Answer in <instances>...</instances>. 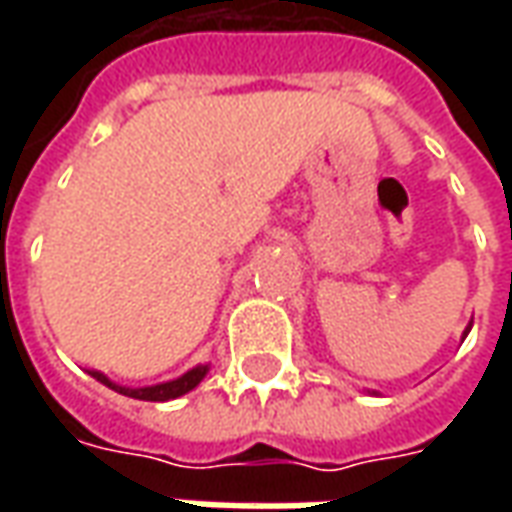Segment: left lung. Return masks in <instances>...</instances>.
I'll return each mask as SVG.
<instances>
[{"label": "left lung", "instance_id": "8db88e82", "mask_svg": "<svg viewBox=\"0 0 512 512\" xmlns=\"http://www.w3.org/2000/svg\"><path fill=\"white\" fill-rule=\"evenodd\" d=\"M469 329H472V323H469V326H466V332H463V340H466V334H469Z\"/></svg>", "mask_w": 512, "mask_h": 512}]
</instances>
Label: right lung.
I'll return each mask as SVG.
<instances>
[{
	"mask_svg": "<svg viewBox=\"0 0 512 512\" xmlns=\"http://www.w3.org/2000/svg\"><path fill=\"white\" fill-rule=\"evenodd\" d=\"M208 370H211V365H197V367H191L189 373H183V376L172 378V381H164V384H153V386L115 384V381H112V378H106L101 370H93L90 376H93L95 381H101L104 386H109V389L120 392V395L134 397V400H153V403H164V400H175V397L191 392L194 386L200 384L202 378L208 376Z\"/></svg>",
	"mask_w": 512,
	"mask_h": 512,
	"instance_id": "add662e5",
	"label": "right lung"
}]
</instances>
